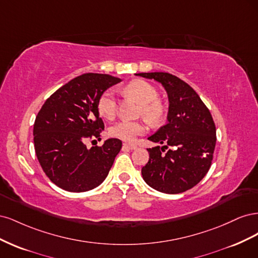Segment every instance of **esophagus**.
<instances>
[{"instance_id": "obj_1", "label": "esophagus", "mask_w": 258, "mask_h": 258, "mask_svg": "<svg viewBox=\"0 0 258 258\" xmlns=\"http://www.w3.org/2000/svg\"><path fill=\"white\" fill-rule=\"evenodd\" d=\"M123 147H127L129 150H137L138 146L135 144H129V143H123Z\"/></svg>"}]
</instances>
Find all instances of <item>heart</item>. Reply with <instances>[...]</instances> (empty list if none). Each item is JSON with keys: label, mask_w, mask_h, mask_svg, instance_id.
I'll return each instance as SVG.
<instances>
[{"label": "heart", "mask_w": 258, "mask_h": 258, "mask_svg": "<svg viewBox=\"0 0 258 258\" xmlns=\"http://www.w3.org/2000/svg\"><path fill=\"white\" fill-rule=\"evenodd\" d=\"M124 95L135 98L141 103V114L152 123L160 122L165 117L166 108L158 99L157 88L148 82L136 80L123 87ZM99 114L107 119H113L117 112V99L112 90H105L98 99ZM148 127L144 120L123 119L111 128V135L126 142H135L137 138L146 134Z\"/></svg>", "instance_id": "obj_1"}]
</instances>
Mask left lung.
Here are the masks:
<instances>
[{
    "label": "left lung",
    "instance_id": "1",
    "mask_svg": "<svg viewBox=\"0 0 258 258\" xmlns=\"http://www.w3.org/2000/svg\"><path fill=\"white\" fill-rule=\"evenodd\" d=\"M137 75L161 83L169 98L168 122L148 138L163 146L147 148L150 159L142 168L143 179L161 192H184L205 177L212 163L216 143L212 115L197 92L177 76L166 72Z\"/></svg>",
    "mask_w": 258,
    "mask_h": 258
}]
</instances>
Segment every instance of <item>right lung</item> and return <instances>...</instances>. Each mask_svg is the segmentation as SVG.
<instances>
[{
	"label": "right lung",
	"mask_w": 258,
	"mask_h": 258,
	"mask_svg": "<svg viewBox=\"0 0 258 258\" xmlns=\"http://www.w3.org/2000/svg\"><path fill=\"white\" fill-rule=\"evenodd\" d=\"M119 82L108 74L80 75L54 91L38 112L33 128L35 154L45 174L60 188L88 191L110 172L120 140L108 139L90 150L86 142L101 140L104 123L99 117L98 99Z\"/></svg>",
	"instance_id": "right-lung-1"
}]
</instances>
